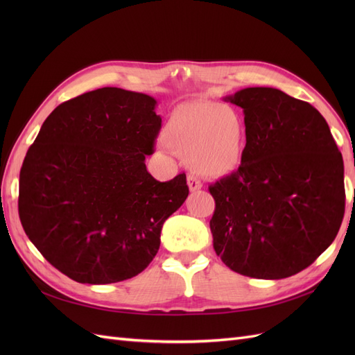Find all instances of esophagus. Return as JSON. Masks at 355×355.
<instances>
[{
    "instance_id": "obj_1",
    "label": "esophagus",
    "mask_w": 355,
    "mask_h": 355,
    "mask_svg": "<svg viewBox=\"0 0 355 355\" xmlns=\"http://www.w3.org/2000/svg\"><path fill=\"white\" fill-rule=\"evenodd\" d=\"M187 182H188V188H189L191 192H197L202 188V184L200 182V179H197L196 176H192V175L188 176Z\"/></svg>"
}]
</instances>
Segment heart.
<instances>
[{
  "label": "heart",
  "instance_id": "heart-1",
  "mask_svg": "<svg viewBox=\"0 0 355 355\" xmlns=\"http://www.w3.org/2000/svg\"><path fill=\"white\" fill-rule=\"evenodd\" d=\"M163 139L196 173L223 178L240 166L247 128L241 114L216 102L196 101L179 105L170 114Z\"/></svg>",
  "mask_w": 355,
  "mask_h": 355
}]
</instances>
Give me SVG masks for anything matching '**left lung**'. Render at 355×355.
Wrapping results in <instances>:
<instances>
[{
  "label": "left lung",
  "mask_w": 355,
  "mask_h": 355,
  "mask_svg": "<svg viewBox=\"0 0 355 355\" xmlns=\"http://www.w3.org/2000/svg\"><path fill=\"white\" fill-rule=\"evenodd\" d=\"M247 128L237 171L209 187L210 231L222 262L280 280L305 270L335 240L345 211L343 159L313 105L272 87L225 98Z\"/></svg>",
  "instance_id": "8db88e82"
}]
</instances>
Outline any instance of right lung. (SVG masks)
Returning <instances> with one entry per match:
<instances>
[{
  "label": "right lung",
  "instance_id": "right-lung-1",
  "mask_svg": "<svg viewBox=\"0 0 355 355\" xmlns=\"http://www.w3.org/2000/svg\"><path fill=\"white\" fill-rule=\"evenodd\" d=\"M151 96L103 87L60 103L20 168L19 216L40 253L78 283L141 274L163 223L185 202V173L158 182L145 157L161 128Z\"/></svg>",
  "mask_w": 355,
  "mask_h": 355
}]
</instances>
